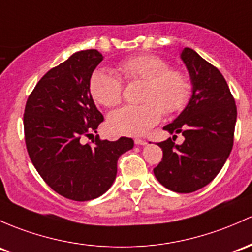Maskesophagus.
I'll use <instances>...</instances> for the list:
<instances>
[{
  "mask_svg": "<svg viewBox=\"0 0 252 252\" xmlns=\"http://www.w3.org/2000/svg\"><path fill=\"white\" fill-rule=\"evenodd\" d=\"M135 144H136V145H140V146H145V145H147V141H146V140L135 139Z\"/></svg>",
  "mask_w": 252,
  "mask_h": 252,
  "instance_id": "obj_1",
  "label": "esophagus"
}]
</instances>
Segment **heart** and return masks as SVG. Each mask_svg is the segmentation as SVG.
<instances>
[{
	"mask_svg": "<svg viewBox=\"0 0 252 252\" xmlns=\"http://www.w3.org/2000/svg\"><path fill=\"white\" fill-rule=\"evenodd\" d=\"M118 71L126 81H142V105H128L108 116V128L112 133L126 136H141L156 126L166 112L184 108L189 97L190 86L187 78L161 58L153 54H140L119 63ZM93 99L106 107L122 101L123 83L115 71L96 68L89 81Z\"/></svg>",
	"mask_w": 252,
	"mask_h": 252,
	"instance_id": "1",
	"label": "heart"
}]
</instances>
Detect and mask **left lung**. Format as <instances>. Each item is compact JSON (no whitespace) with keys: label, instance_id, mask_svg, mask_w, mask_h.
<instances>
[{"label":"left lung","instance_id":"obj_1","mask_svg":"<svg viewBox=\"0 0 252 252\" xmlns=\"http://www.w3.org/2000/svg\"><path fill=\"white\" fill-rule=\"evenodd\" d=\"M192 83V95L181 113L164 126L175 134L159 142L163 159L155 169L156 179L176 193H190L210 184L226 163L233 147L237 107L226 79L195 50L182 49ZM184 135L181 145L172 140Z\"/></svg>","mask_w":252,"mask_h":252}]
</instances>
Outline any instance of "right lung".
<instances>
[{
    "label": "right lung",
    "instance_id": "obj_1",
    "mask_svg": "<svg viewBox=\"0 0 252 252\" xmlns=\"http://www.w3.org/2000/svg\"><path fill=\"white\" fill-rule=\"evenodd\" d=\"M102 59L96 49L73 53L39 79L24 113L33 166L50 189L76 202L104 194L116 180L118 158L134 147L130 137L82 142L104 121L89 91L92 73Z\"/></svg>",
    "mask_w": 252,
    "mask_h": 252
}]
</instances>
